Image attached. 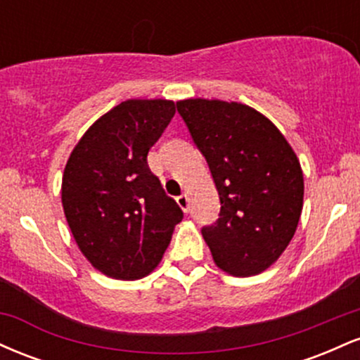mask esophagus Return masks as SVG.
<instances>
[{
  "label": "esophagus",
  "mask_w": 360,
  "mask_h": 360,
  "mask_svg": "<svg viewBox=\"0 0 360 360\" xmlns=\"http://www.w3.org/2000/svg\"><path fill=\"white\" fill-rule=\"evenodd\" d=\"M177 205H179L181 208H183L184 213H188L189 212V198H188V194H181V196H177Z\"/></svg>",
  "instance_id": "esophagus-1"
}]
</instances>
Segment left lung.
Listing matches in <instances>:
<instances>
[{"label":"left lung","instance_id":"obj_1","mask_svg":"<svg viewBox=\"0 0 360 360\" xmlns=\"http://www.w3.org/2000/svg\"><path fill=\"white\" fill-rule=\"evenodd\" d=\"M176 106L220 196V218L201 230L214 264L238 278L260 274L298 226L304 194L298 157L269 118L242 103L194 98Z\"/></svg>","mask_w":360,"mask_h":360}]
</instances>
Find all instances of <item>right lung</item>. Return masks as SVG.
I'll use <instances>...</instances> for the list:
<instances>
[{"label": "right lung", "instance_id": "obj_1", "mask_svg": "<svg viewBox=\"0 0 360 360\" xmlns=\"http://www.w3.org/2000/svg\"><path fill=\"white\" fill-rule=\"evenodd\" d=\"M174 113L169 100L120 103L88 128L65 164V220L84 257L108 278L154 271L183 220L147 164Z\"/></svg>", "mask_w": 360, "mask_h": 360}]
</instances>
